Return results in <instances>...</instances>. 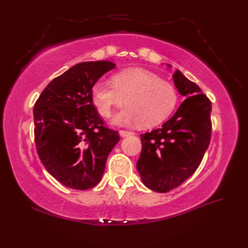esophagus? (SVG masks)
Masks as SVG:
<instances>
[{"label": "esophagus", "mask_w": 248, "mask_h": 248, "mask_svg": "<svg viewBox=\"0 0 248 248\" xmlns=\"http://www.w3.org/2000/svg\"><path fill=\"white\" fill-rule=\"evenodd\" d=\"M131 134H133V132L132 131H129V130H124V129H122V130H120V136L121 137H128V136H131Z\"/></svg>", "instance_id": "obj_1"}]
</instances>
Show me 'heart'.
<instances>
[{
  "label": "heart",
  "mask_w": 248,
  "mask_h": 248,
  "mask_svg": "<svg viewBox=\"0 0 248 248\" xmlns=\"http://www.w3.org/2000/svg\"><path fill=\"white\" fill-rule=\"evenodd\" d=\"M108 82H96L92 100L103 117L115 108H124L114 118L120 125L141 124L154 126L167 119L176 108L177 89L156 73L142 68H128L116 73Z\"/></svg>",
  "instance_id": "b5f03b06"
}]
</instances>
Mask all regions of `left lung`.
I'll use <instances>...</instances> for the list:
<instances>
[{
  "instance_id": "left-lung-1",
  "label": "left lung",
  "mask_w": 248,
  "mask_h": 248,
  "mask_svg": "<svg viewBox=\"0 0 248 248\" xmlns=\"http://www.w3.org/2000/svg\"><path fill=\"white\" fill-rule=\"evenodd\" d=\"M172 78L186 99L159 128L140 134L141 152L137 162L142 183L157 192H168L188 179L211 140V101L180 70Z\"/></svg>"
}]
</instances>
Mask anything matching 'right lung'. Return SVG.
Here are the masks:
<instances>
[{
  "label": "right lung",
  "instance_id": "right-lung-1",
  "mask_svg": "<svg viewBox=\"0 0 248 248\" xmlns=\"http://www.w3.org/2000/svg\"><path fill=\"white\" fill-rule=\"evenodd\" d=\"M114 68L108 61L78 63L52 79L35 102L37 153L49 174L70 188L98 184L120 140L117 130L104 126L91 95L97 80Z\"/></svg>",
  "mask_w": 248,
  "mask_h": 248
}]
</instances>
